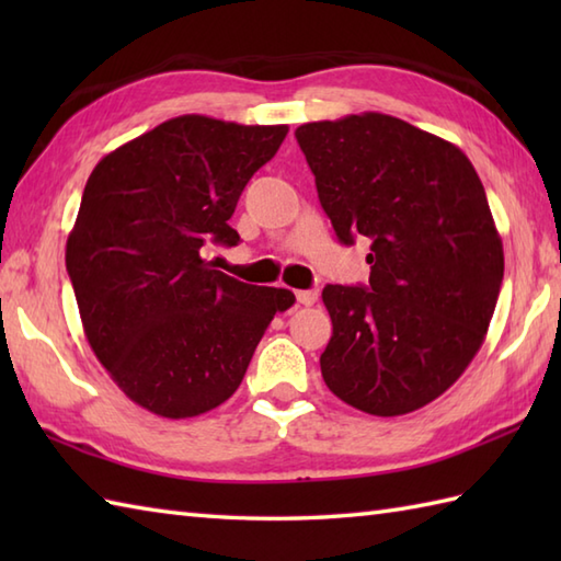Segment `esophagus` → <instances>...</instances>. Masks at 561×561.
Wrapping results in <instances>:
<instances>
[{
  "instance_id": "1",
  "label": "esophagus",
  "mask_w": 561,
  "mask_h": 561,
  "mask_svg": "<svg viewBox=\"0 0 561 561\" xmlns=\"http://www.w3.org/2000/svg\"><path fill=\"white\" fill-rule=\"evenodd\" d=\"M296 301L301 306H313L318 301V289H301L296 291Z\"/></svg>"
}]
</instances>
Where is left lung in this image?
Here are the masks:
<instances>
[{"instance_id":"1","label":"left lung","mask_w":561,"mask_h":561,"mask_svg":"<svg viewBox=\"0 0 561 561\" xmlns=\"http://www.w3.org/2000/svg\"><path fill=\"white\" fill-rule=\"evenodd\" d=\"M296 139L340 241H371L368 287L323 289L325 386L366 414L420 410L480 352L502 289L480 175L456 145L383 113L306 123Z\"/></svg>"}]
</instances>
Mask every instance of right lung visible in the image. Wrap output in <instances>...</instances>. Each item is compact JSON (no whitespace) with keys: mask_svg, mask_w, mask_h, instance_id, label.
<instances>
[{"mask_svg":"<svg viewBox=\"0 0 561 561\" xmlns=\"http://www.w3.org/2000/svg\"><path fill=\"white\" fill-rule=\"evenodd\" d=\"M287 125L181 115L105 153L67 238V272L93 354L139 408L187 420L241 386L289 289L253 287L214 270L211 245L243 187Z\"/></svg>","mask_w":561,"mask_h":561,"instance_id":"right-lung-1","label":"right lung"}]
</instances>
